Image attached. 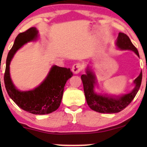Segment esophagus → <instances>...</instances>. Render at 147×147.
I'll return each mask as SVG.
<instances>
[{
	"label": "esophagus",
	"mask_w": 147,
	"mask_h": 147,
	"mask_svg": "<svg viewBox=\"0 0 147 147\" xmlns=\"http://www.w3.org/2000/svg\"><path fill=\"white\" fill-rule=\"evenodd\" d=\"M82 69H83V67L80 63H75L72 65V71L74 74H78L79 72L82 71Z\"/></svg>",
	"instance_id": "esophagus-1"
}]
</instances>
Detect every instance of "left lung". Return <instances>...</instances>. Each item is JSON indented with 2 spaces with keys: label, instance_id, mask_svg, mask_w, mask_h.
I'll return each instance as SVG.
<instances>
[{
  "label": "left lung",
  "instance_id": "obj_1",
  "mask_svg": "<svg viewBox=\"0 0 147 147\" xmlns=\"http://www.w3.org/2000/svg\"><path fill=\"white\" fill-rule=\"evenodd\" d=\"M116 45L121 50H132L139 57L137 48L134 46L129 37L124 33L119 32L116 42ZM84 86V94L88 105L92 110L102 113H116L124 110L133 101L141 86L142 73L135 79L136 84L134 89L131 92L123 95L120 97H109L106 96L97 95L94 92V86L95 84V77L89 69H87L86 74L81 76Z\"/></svg>",
  "mask_w": 147,
  "mask_h": 147
}]
</instances>
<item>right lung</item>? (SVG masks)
I'll return each instance as SVG.
<instances>
[{"instance_id": "obj_1", "label": "right lung", "mask_w": 147, "mask_h": 147, "mask_svg": "<svg viewBox=\"0 0 147 147\" xmlns=\"http://www.w3.org/2000/svg\"><path fill=\"white\" fill-rule=\"evenodd\" d=\"M37 33L36 28H30L16 36L7 57L4 83L8 95L18 107L30 113L45 115L59 107L65 84L73 75L70 68L54 65L44 82L34 90L21 92L15 88L9 76L10 61L22 45L36 38Z\"/></svg>"}]
</instances>
